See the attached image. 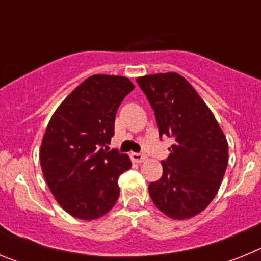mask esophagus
Returning a JSON list of instances; mask_svg holds the SVG:
<instances>
[{
	"label": "esophagus",
	"instance_id": "obj_1",
	"mask_svg": "<svg viewBox=\"0 0 261 261\" xmlns=\"http://www.w3.org/2000/svg\"><path fill=\"white\" fill-rule=\"evenodd\" d=\"M130 158H132V161H135V162H137V163H141V162H144V161H146V155H144V154H140V153H132L130 154Z\"/></svg>",
	"mask_w": 261,
	"mask_h": 261
}]
</instances>
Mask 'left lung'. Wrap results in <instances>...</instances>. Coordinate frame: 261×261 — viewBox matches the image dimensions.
Masks as SVG:
<instances>
[{"instance_id": "1", "label": "left lung", "mask_w": 261, "mask_h": 261, "mask_svg": "<svg viewBox=\"0 0 261 261\" xmlns=\"http://www.w3.org/2000/svg\"><path fill=\"white\" fill-rule=\"evenodd\" d=\"M155 114L159 136L174 138L163 175L149 184L159 211L174 220L201 213L216 197L229 162V145L211 108L175 71L137 78Z\"/></svg>"}]
</instances>
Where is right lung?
I'll list each match as a JSON object with an SVG mask.
<instances>
[{
    "label": "right lung",
    "instance_id": "1",
    "mask_svg": "<svg viewBox=\"0 0 261 261\" xmlns=\"http://www.w3.org/2000/svg\"><path fill=\"white\" fill-rule=\"evenodd\" d=\"M133 89L126 77L91 75L64 99L48 123L39 154L41 171L60 206L75 218H100L119 199L117 179L132 162L126 154L103 146L114 136L120 103Z\"/></svg>",
    "mask_w": 261,
    "mask_h": 261
}]
</instances>
